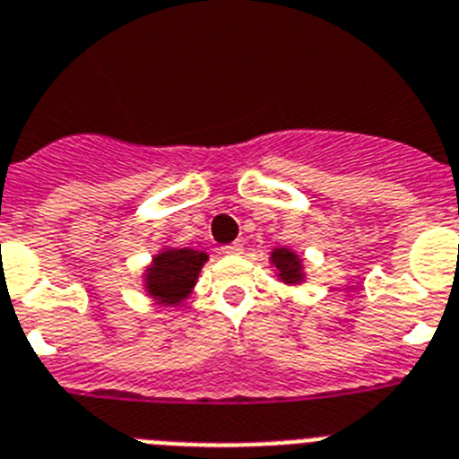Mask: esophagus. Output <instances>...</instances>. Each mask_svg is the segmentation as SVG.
Listing matches in <instances>:
<instances>
[{"label": "esophagus", "instance_id": "1", "mask_svg": "<svg viewBox=\"0 0 459 459\" xmlns=\"http://www.w3.org/2000/svg\"><path fill=\"white\" fill-rule=\"evenodd\" d=\"M222 253H225V255H241V253H244V244H230V246H225V248H222Z\"/></svg>", "mask_w": 459, "mask_h": 459}]
</instances>
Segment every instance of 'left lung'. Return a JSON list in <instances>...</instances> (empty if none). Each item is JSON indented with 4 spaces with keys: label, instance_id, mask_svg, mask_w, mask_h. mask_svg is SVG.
Wrapping results in <instances>:
<instances>
[{
    "label": "left lung",
    "instance_id": "obj_1",
    "mask_svg": "<svg viewBox=\"0 0 459 459\" xmlns=\"http://www.w3.org/2000/svg\"><path fill=\"white\" fill-rule=\"evenodd\" d=\"M269 264H272L276 281H281L288 288H297V285L307 283L304 257L297 250L288 248V246H276L272 250V255H269Z\"/></svg>",
    "mask_w": 459,
    "mask_h": 459
}]
</instances>
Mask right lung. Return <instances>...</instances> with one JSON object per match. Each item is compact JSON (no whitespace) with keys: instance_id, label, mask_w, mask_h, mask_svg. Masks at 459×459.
<instances>
[{"instance_id":"add662e5","label":"right lung","mask_w":459,"mask_h":459,"mask_svg":"<svg viewBox=\"0 0 459 459\" xmlns=\"http://www.w3.org/2000/svg\"><path fill=\"white\" fill-rule=\"evenodd\" d=\"M206 262L209 255L204 250L162 246L158 253H152L141 273L143 292L160 307H183L190 299Z\"/></svg>"}]
</instances>
